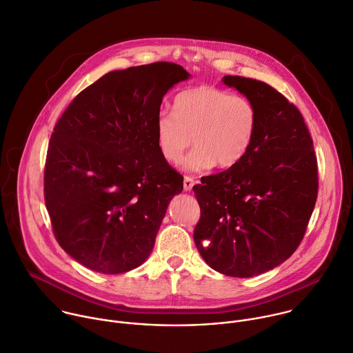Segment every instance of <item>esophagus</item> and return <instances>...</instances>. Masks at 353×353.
I'll return each mask as SVG.
<instances>
[{
    "label": "esophagus",
    "instance_id": "1",
    "mask_svg": "<svg viewBox=\"0 0 353 353\" xmlns=\"http://www.w3.org/2000/svg\"><path fill=\"white\" fill-rule=\"evenodd\" d=\"M193 185H194V179L192 178V176H185L183 178V189L188 192V190H190L192 188H193Z\"/></svg>",
    "mask_w": 353,
    "mask_h": 353
}]
</instances>
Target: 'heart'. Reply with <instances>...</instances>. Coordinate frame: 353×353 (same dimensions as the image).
I'll list each match as a JSON object with an SVG mask.
<instances>
[{
    "mask_svg": "<svg viewBox=\"0 0 353 353\" xmlns=\"http://www.w3.org/2000/svg\"><path fill=\"white\" fill-rule=\"evenodd\" d=\"M256 129L257 108L249 97L197 86L175 96L172 112L157 114L156 142L168 163H178L193 143L182 168L200 172L216 164L220 168L238 164L249 152Z\"/></svg>",
    "mask_w": 353,
    "mask_h": 353,
    "instance_id": "b5f03b06",
    "label": "heart"
}]
</instances>
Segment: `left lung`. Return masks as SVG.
I'll list each match as a JSON object with an SVG mask.
<instances>
[{
  "label": "left lung",
  "mask_w": 353,
  "mask_h": 353,
  "mask_svg": "<svg viewBox=\"0 0 353 353\" xmlns=\"http://www.w3.org/2000/svg\"><path fill=\"white\" fill-rule=\"evenodd\" d=\"M221 81L254 103L257 129L238 164L193 186L200 205L193 239L211 268L249 278L279 265L301 245L317 200V159L296 105L256 79ZM203 239L212 241L208 248Z\"/></svg>",
  "instance_id": "1"
}]
</instances>
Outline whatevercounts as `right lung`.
<instances>
[{
    "label": "right lung",
    "instance_id": "right-lung-1",
    "mask_svg": "<svg viewBox=\"0 0 353 353\" xmlns=\"http://www.w3.org/2000/svg\"><path fill=\"white\" fill-rule=\"evenodd\" d=\"M172 62L112 70L82 90L51 134L44 200L59 246L82 265L121 274L150 256L183 178L160 154L156 118L188 79Z\"/></svg>",
    "mask_w": 353,
    "mask_h": 353
}]
</instances>
